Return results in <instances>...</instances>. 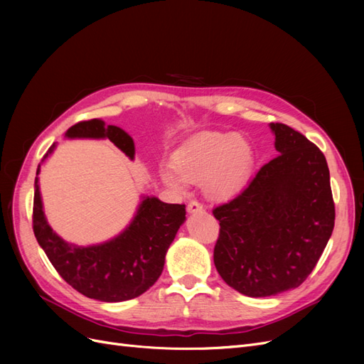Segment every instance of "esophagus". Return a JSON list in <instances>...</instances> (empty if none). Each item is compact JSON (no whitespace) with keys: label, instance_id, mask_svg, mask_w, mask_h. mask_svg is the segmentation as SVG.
<instances>
[{"label":"esophagus","instance_id":"1","mask_svg":"<svg viewBox=\"0 0 364 364\" xmlns=\"http://www.w3.org/2000/svg\"><path fill=\"white\" fill-rule=\"evenodd\" d=\"M186 211H188L190 214L203 213V206H202V203L193 200V202H190V203H188V206H186Z\"/></svg>","mask_w":364,"mask_h":364}]
</instances>
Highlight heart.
Instances as JSON below:
<instances>
[{
	"label": "heart",
	"mask_w": 364,
	"mask_h": 364,
	"mask_svg": "<svg viewBox=\"0 0 364 364\" xmlns=\"http://www.w3.org/2000/svg\"><path fill=\"white\" fill-rule=\"evenodd\" d=\"M255 155L237 132H202L186 139L171 155V168H162L159 179L171 190L182 191L185 182L205 181L213 199H228L246 186Z\"/></svg>",
	"instance_id": "heart-1"
}]
</instances>
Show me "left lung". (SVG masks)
<instances>
[{"mask_svg":"<svg viewBox=\"0 0 364 364\" xmlns=\"http://www.w3.org/2000/svg\"><path fill=\"white\" fill-rule=\"evenodd\" d=\"M278 156L246 190L217 206L214 264L238 293L266 297L299 287L334 229L336 209L323 153L294 129L270 123Z\"/></svg>","mask_w":364,"mask_h":364,"instance_id":"left-lung-1","label":"left lung"}]
</instances>
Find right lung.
I'll list each match as a JSON object with an SVG mask.
<instances>
[{"mask_svg":"<svg viewBox=\"0 0 364 364\" xmlns=\"http://www.w3.org/2000/svg\"><path fill=\"white\" fill-rule=\"evenodd\" d=\"M68 139H109L134 161L135 142L121 127L103 119L77 123L65 132ZM48 149L38 165L33 202V230L50 262L73 289L91 299L123 302L147 291L164 270L165 255L186 220L185 205L164 203L155 196H141L130 223L114 238L91 246H77L54 232L43 213L39 190L41 165L56 149Z\"/></svg>","mask_w":364,"mask_h":364,"instance_id":"obj_1","label":"right lung"}]
</instances>
